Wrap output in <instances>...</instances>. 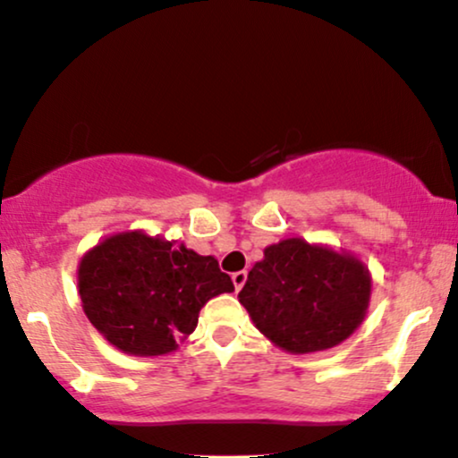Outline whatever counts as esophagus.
Returning a JSON list of instances; mask_svg holds the SVG:
<instances>
[{
    "label": "esophagus",
    "mask_w": 458,
    "mask_h": 458,
    "mask_svg": "<svg viewBox=\"0 0 458 458\" xmlns=\"http://www.w3.org/2000/svg\"><path fill=\"white\" fill-rule=\"evenodd\" d=\"M246 278H248V274L244 272V269H242V272H235L233 276H231V280H233V284H235V289H242V286H244V282H246Z\"/></svg>",
    "instance_id": "esophagus-1"
}]
</instances>
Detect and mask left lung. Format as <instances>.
Segmentation results:
<instances>
[{
    "label": "left lung",
    "mask_w": 458,
    "mask_h": 458,
    "mask_svg": "<svg viewBox=\"0 0 458 458\" xmlns=\"http://www.w3.org/2000/svg\"><path fill=\"white\" fill-rule=\"evenodd\" d=\"M263 255L238 295L263 335L297 354L333 348L352 335L371 293L359 259L299 238L267 246Z\"/></svg>",
    "instance_id": "8db88e82"
}]
</instances>
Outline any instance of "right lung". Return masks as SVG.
Masks as SVG:
<instances>
[{
  "mask_svg": "<svg viewBox=\"0 0 458 458\" xmlns=\"http://www.w3.org/2000/svg\"><path fill=\"white\" fill-rule=\"evenodd\" d=\"M78 289L84 314L112 346L157 357L176 350L208 299L231 293L233 282L214 257L127 231L82 257Z\"/></svg>",
  "mask_w": 458,
  "mask_h": 458,
  "instance_id": "1",
  "label": "right lung"
}]
</instances>
